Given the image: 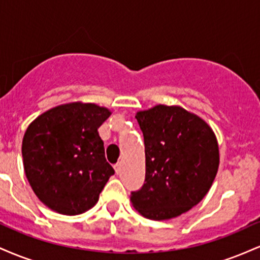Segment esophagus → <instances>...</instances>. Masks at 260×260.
<instances>
[{
	"label": "esophagus",
	"instance_id": "34e87169",
	"mask_svg": "<svg viewBox=\"0 0 260 260\" xmlns=\"http://www.w3.org/2000/svg\"><path fill=\"white\" fill-rule=\"evenodd\" d=\"M121 162H117L115 165V171H116V174H120V171H121Z\"/></svg>",
	"mask_w": 260,
	"mask_h": 260
}]
</instances>
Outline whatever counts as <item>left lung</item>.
I'll return each mask as SVG.
<instances>
[{
	"instance_id": "obj_1",
	"label": "left lung",
	"mask_w": 260,
	"mask_h": 260,
	"mask_svg": "<svg viewBox=\"0 0 260 260\" xmlns=\"http://www.w3.org/2000/svg\"><path fill=\"white\" fill-rule=\"evenodd\" d=\"M145 145V181L131 193L147 219L169 220L207 196L219 169V145L210 126L181 106L137 112Z\"/></svg>"
}]
</instances>
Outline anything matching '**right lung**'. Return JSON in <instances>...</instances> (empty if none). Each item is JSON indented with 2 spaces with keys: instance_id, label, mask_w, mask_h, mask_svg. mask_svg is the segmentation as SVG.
<instances>
[{
  "instance_id": "add662e5",
  "label": "right lung",
  "mask_w": 260,
  "mask_h": 260,
  "mask_svg": "<svg viewBox=\"0 0 260 260\" xmlns=\"http://www.w3.org/2000/svg\"><path fill=\"white\" fill-rule=\"evenodd\" d=\"M110 115L106 107L78 101L47 110L26 128L22 143L25 176L53 211L78 215L89 210L115 174L98 132Z\"/></svg>"
}]
</instances>
